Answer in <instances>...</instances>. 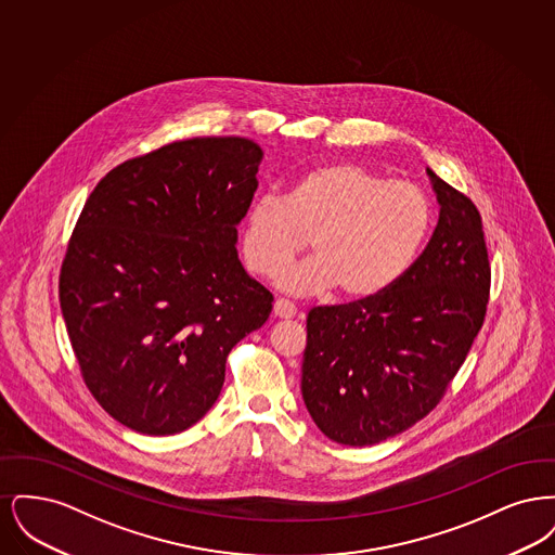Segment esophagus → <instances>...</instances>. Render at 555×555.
I'll return each mask as SVG.
<instances>
[{"label": "esophagus", "mask_w": 555, "mask_h": 555, "mask_svg": "<svg viewBox=\"0 0 555 555\" xmlns=\"http://www.w3.org/2000/svg\"><path fill=\"white\" fill-rule=\"evenodd\" d=\"M272 312H274L276 318H293L295 317V306L287 301V299H276Z\"/></svg>", "instance_id": "34e87169"}]
</instances>
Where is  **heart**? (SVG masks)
<instances>
[{
  "label": "heart",
  "mask_w": 555,
  "mask_h": 555,
  "mask_svg": "<svg viewBox=\"0 0 555 555\" xmlns=\"http://www.w3.org/2000/svg\"><path fill=\"white\" fill-rule=\"evenodd\" d=\"M428 229L430 204L418 186L337 162L304 175L289 197L258 195L243 216L241 249L254 272L274 276L312 234L317 256L287 268L279 285L293 295L337 287L347 299H366L410 268Z\"/></svg>",
  "instance_id": "obj_1"
}]
</instances>
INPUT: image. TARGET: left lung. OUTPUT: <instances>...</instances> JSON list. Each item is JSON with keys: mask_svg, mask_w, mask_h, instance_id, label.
<instances>
[{"mask_svg": "<svg viewBox=\"0 0 555 555\" xmlns=\"http://www.w3.org/2000/svg\"><path fill=\"white\" fill-rule=\"evenodd\" d=\"M426 175L441 210L418 260L378 295L308 314L301 396L318 428L341 446H374L423 421L487 314L480 214L430 168Z\"/></svg>", "mask_w": 555, "mask_h": 555, "instance_id": "left-lung-1", "label": "left lung"}]
</instances>
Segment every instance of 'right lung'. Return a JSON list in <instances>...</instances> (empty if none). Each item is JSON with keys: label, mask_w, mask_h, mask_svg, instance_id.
<instances>
[{"label": "right lung", "mask_w": 555, "mask_h": 555, "mask_svg": "<svg viewBox=\"0 0 555 555\" xmlns=\"http://www.w3.org/2000/svg\"><path fill=\"white\" fill-rule=\"evenodd\" d=\"M262 156L245 137L175 141L109 170L85 202L60 308L91 396L137 433L202 421L229 351L270 317L272 293L235 247Z\"/></svg>", "instance_id": "add662e5"}]
</instances>
